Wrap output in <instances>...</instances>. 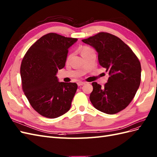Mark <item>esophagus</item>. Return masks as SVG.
<instances>
[{"mask_svg": "<svg viewBox=\"0 0 157 157\" xmlns=\"http://www.w3.org/2000/svg\"><path fill=\"white\" fill-rule=\"evenodd\" d=\"M85 83H86V82H78V83H77L78 86H83V85H84Z\"/></svg>", "mask_w": 157, "mask_h": 157, "instance_id": "obj_1", "label": "esophagus"}]
</instances>
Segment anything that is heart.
Here are the masks:
<instances>
[{
    "label": "heart",
    "mask_w": 157,
    "mask_h": 157,
    "mask_svg": "<svg viewBox=\"0 0 157 157\" xmlns=\"http://www.w3.org/2000/svg\"><path fill=\"white\" fill-rule=\"evenodd\" d=\"M90 50H91V48L87 47H83L82 49V54H83L84 52H87V51H90Z\"/></svg>",
    "instance_id": "heart-1"
}]
</instances>
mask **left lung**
Returning <instances> with one entry per match:
<instances>
[{
    "mask_svg": "<svg viewBox=\"0 0 157 157\" xmlns=\"http://www.w3.org/2000/svg\"><path fill=\"white\" fill-rule=\"evenodd\" d=\"M82 41L95 49L98 62L110 75L103 87L92 83L89 97L92 105L106 114L119 113L130 103L140 87V60L126 43L109 33L100 32Z\"/></svg>",
    "mask_w": 157,
    "mask_h": 157,
    "instance_id": "obj_1",
    "label": "left lung"
}]
</instances>
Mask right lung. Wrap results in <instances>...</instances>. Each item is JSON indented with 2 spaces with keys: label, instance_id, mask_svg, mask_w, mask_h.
Masks as SVG:
<instances>
[{
  "label": "right lung",
  "instance_id": "add662e5",
  "mask_svg": "<svg viewBox=\"0 0 157 157\" xmlns=\"http://www.w3.org/2000/svg\"><path fill=\"white\" fill-rule=\"evenodd\" d=\"M77 41L46 34L31 46L22 60V89L33 109L44 117H59L70 109L78 85L59 82L56 75L65 66L68 48Z\"/></svg>",
  "mask_w": 157,
  "mask_h": 157
}]
</instances>
